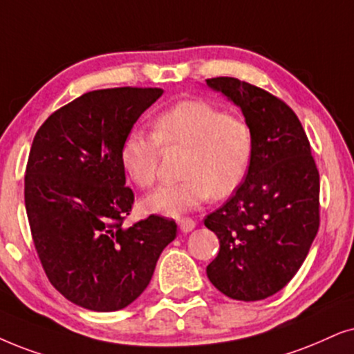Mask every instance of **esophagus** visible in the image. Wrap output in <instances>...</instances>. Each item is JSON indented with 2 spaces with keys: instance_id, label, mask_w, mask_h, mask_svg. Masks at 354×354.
<instances>
[{
  "instance_id": "34e87169",
  "label": "esophagus",
  "mask_w": 354,
  "mask_h": 354,
  "mask_svg": "<svg viewBox=\"0 0 354 354\" xmlns=\"http://www.w3.org/2000/svg\"><path fill=\"white\" fill-rule=\"evenodd\" d=\"M194 227H196L194 218H191V217L180 218V230L185 232V234H187V232H191L192 229H194Z\"/></svg>"
}]
</instances>
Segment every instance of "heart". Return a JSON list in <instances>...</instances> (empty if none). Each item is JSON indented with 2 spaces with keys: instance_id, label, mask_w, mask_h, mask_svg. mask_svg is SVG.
I'll return each mask as SVG.
<instances>
[{
  "instance_id": "obj_1",
  "label": "heart",
  "mask_w": 354,
  "mask_h": 354,
  "mask_svg": "<svg viewBox=\"0 0 354 354\" xmlns=\"http://www.w3.org/2000/svg\"><path fill=\"white\" fill-rule=\"evenodd\" d=\"M151 133L127 132L120 167L138 187L153 186L163 150L187 149L181 176L144 201L149 212L168 217L199 207L212 198H229L243 185L253 160V133L247 120L201 100H186L151 120Z\"/></svg>"
}]
</instances>
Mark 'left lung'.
<instances>
[{
    "label": "left lung",
    "instance_id": "obj_1",
    "mask_svg": "<svg viewBox=\"0 0 354 354\" xmlns=\"http://www.w3.org/2000/svg\"><path fill=\"white\" fill-rule=\"evenodd\" d=\"M205 82L240 107L253 133L243 185L204 218L221 243L207 277L227 297L261 301L296 276L319 232V169L301 120L283 100L236 78Z\"/></svg>",
    "mask_w": 354,
    "mask_h": 354
}]
</instances>
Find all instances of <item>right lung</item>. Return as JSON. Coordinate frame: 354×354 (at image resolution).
<instances>
[{"instance_id": "obj_1", "label": "right lung", "mask_w": 354, "mask_h": 354, "mask_svg": "<svg viewBox=\"0 0 354 354\" xmlns=\"http://www.w3.org/2000/svg\"><path fill=\"white\" fill-rule=\"evenodd\" d=\"M162 93L132 86L84 93L48 115L34 137L24 176L34 247L53 288L80 307H127L176 239V222L153 214L122 225L133 192L125 186L120 145Z\"/></svg>"}]
</instances>
